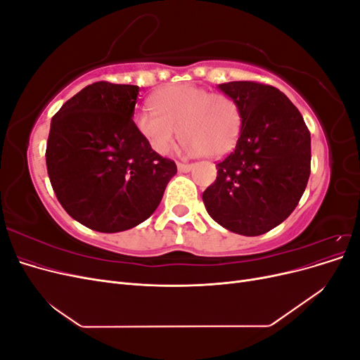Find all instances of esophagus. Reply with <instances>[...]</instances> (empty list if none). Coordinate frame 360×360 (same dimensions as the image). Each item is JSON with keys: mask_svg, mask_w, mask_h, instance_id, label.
<instances>
[{"mask_svg": "<svg viewBox=\"0 0 360 360\" xmlns=\"http://www.w3.org/2000/svg\"><path fill=\"white\" fill-rule=\"evenodd\" d=\"M177 169L180 172H189L192 169V165H189V163H177Z\"/></svg>", "mask_w": 360, "mask_h": 360, "instance_id": "1", "label": "esophagus"}]
</instances>
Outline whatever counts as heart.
<instances>
[{
    "label": "heart",
    "mask_w": 360,
    "mask_h": 360,
    "mask_svg": "<svg viewBox=\"0 0 360 360\" xmlns=\"http://www.w3.org/2000/svg\"><path fill=\"white\" fill-rule=\"evenodd\" d=\"M151 108L135 115V126L155 153L168 155L179 136L191 156L217 159L236 147L242 114L230 96L193 84H169L151 96Z\"/></svg>",
    "instance_id": "heart-1"
}]
</instances>
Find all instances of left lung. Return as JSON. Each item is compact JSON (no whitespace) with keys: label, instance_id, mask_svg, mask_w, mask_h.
<instances>
[{"label":"left lung","instance_id":"obj_1","mask_svg":"<svg viewBox=\"0 0 360 360\" xmlns=\"http://www.w3.org/2000/svg\"><path fill=\"white\" fill-rule=\"evenodd\" d=\"M238 105L236 148L217 163L202 193L213 221L242 236H259L296 209L311 174V135L288 97L271 85L234 81L217 85Z\"/></svg>","mask_w":360,"mask_h":360}]
</instances>
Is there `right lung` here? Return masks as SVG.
Here are the masks:
<instances>
[{"label":"right lung","instance_id":"add662e5","mask_svg":"<svg viewBox=\"0 0 360 360\" xmlns=\"http://www.w3.org/2000/svg\"><path fill=\"white\" fill-rule=\"evenodd\" d=\"M138 94V85L94 82L52 117V189L63 209L94 231L118 233L148 219L177 172L136 130Z\"/></svg>","mask_w":360,"mask_h":360}]
</instances>
